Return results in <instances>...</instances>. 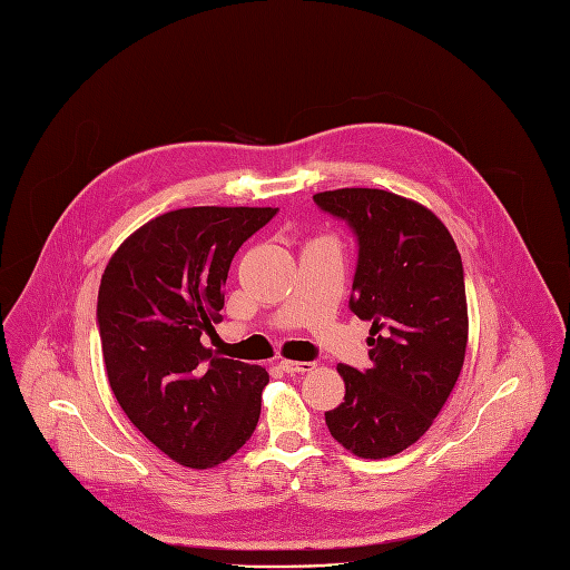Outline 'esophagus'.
Returning <instances> with one entry per match:
<instances>
[{
    "instance_id": "esophagus-1",
    "label": "esophagus",
    "mask_w": 570,
    "mask_h": 570,
    "mask_svg": "<svg viewBox=\"0 0 570 570\" xmlns=\"http://www.w3.org/2000/svg\"><path fill=\"white\" fill-rule=\"evenodd\" d=\"M278 365L285 374H305L315 370V363H303V361H281Z\"/></svg>"
}]
</instances>
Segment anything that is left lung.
<instances>
[{
	"mask_svg": "<svg viewBox=\"0 0 570 570\" xmlns=\"http://www.w3.org/2000/svg\"><path fill=\"white\" fill-rule=\"evenodd\" d=\"M313 198L358 239L348 308L372 322V367L337 365L344 402L326 411V426L361 459L395 456L426 433L463 367L461 253L441 218L397 194L335 189Z\"/></svg>",
	"mask_w": 570,
	"mask_h": 570,
	"instance_id": "left-lung-1",
	"label": "left lung"
}]
</instances>
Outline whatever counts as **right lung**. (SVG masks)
<instances>
[{
  "label": "right lung",
  "instance_id": "obj_1",
  "mask_svg": "<svg viewBox=\"0 0 570 570\" xmlns=\"http://www.w3.org/2000/svg\"><path fill=\"white\" fill-rule=\"evenodd\" d=\"M278 207L173 209L129 235L98 292L102 358L114 395L175 463L214 468L253 435L269 374L212 356L200 335L222 322L239 246Z\"/></svg>",
  "mask_w": 570,
  "mask_h": 570
}]
</instances>
